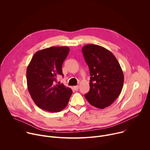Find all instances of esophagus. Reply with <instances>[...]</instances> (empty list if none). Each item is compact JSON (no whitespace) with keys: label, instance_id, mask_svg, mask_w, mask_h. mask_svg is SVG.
Instances as JSON below:
<instances>
[{"label":"esophagus","instance_id":"34e87169","mask_svg":"<svg viewBox=\"0 0 150 150\" xmlns=\"http://www.w3.org/2000/svg\"><path fill=\"white\" fill-rule=\"evenodd\" d=\"M73 88H74V90L75 91H78V89H79V86H78V85H76V86H74V87H73Z\"/></svg>","mask_w":150,"mask_h":150}]
</instances>
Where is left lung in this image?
I'll return each mask as SVG.
<instances>
[{"label": "left lung", "mask_w": 150, "mask_h": 150, "mask_svg": "<svg viewBox=\"0 0 150 150\" xmlns=\"http://www.w3.org/2000/svg\"><path fill=\"white\" fill-rule=\"evenodd\" d=\"M90 69V89L85 97L93 106L104 109L120 95L124 76L113 54L98 45H88L82 49Z\"/></svg>", "instance_id": "left-lung-1"}]
</instances>
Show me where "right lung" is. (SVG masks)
Listing matches in <instances>:
<instances>
[{"instance_id": "add662e5", "label": "right lung", "mask_w": 150, "mask_h": 150, "mask_svg": "<svg viewBox=\"0 0 150 150\" xmlns=\"http://www.w3.org/2000/svg\"><path fill=\"white\" fill-rule=\"evenodd\" d=\"M69 52L68 47H51L37 52L27 69L28 91L38 108L58 112L66 108L72 95L71 88L56 84L62 75V64Z\"/></svg>"}]
</instances>
